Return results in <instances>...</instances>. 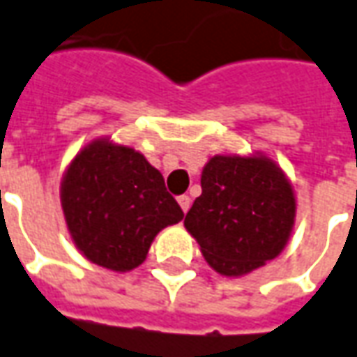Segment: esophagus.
<instances>
[{"mask_svg":"<svg viewBox=\"0 0 357 357\" xmlns=\"http://www.w3.org/2000/svg\"><path fill=\"white\" fill-rule=\"evenodd\" d=\"M178 203H179V207H181V211H183V213H188L189 207H191V199H189V195H179Z\"/></svg>","mask_w":357,"mask_h":357,"instance_id":"obj_1","label":"esophagus"}]
</instances>
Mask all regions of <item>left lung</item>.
<instances>
[{
  "instance_id": "8db88e82",
  "label": "left lung",
  "mask_w": 357,
  "mask_h": 357,
  "mask_svg": "<svg viewBox=\"0 0 357 357\" xmlns=\"http://www.w3.org/2000/svg\"><path fill=\"white\" fill-rule=\"evenodd\" d=\"M201 189L183 225L217 273L240 278L283 252L297 201L273 160L261 152L217 154L203 168Z\"/></svg>"
}]
</instances>
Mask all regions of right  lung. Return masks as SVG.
I'll return each mask as SVG.
<instances>
[{"label": "right lung", "instance_id": "1", "mask_svg": "<svg viewBox=\"0 0 357 357\" xmlns=\"http://www.w3.org/2000/svg\"><path fill=\"white\" fill-rule=\"evenodd\" d=\"M60 203L76 248L119 273L138 268L160 230L183 219L158 169L107 137L91 140L68 164Z\"/></svg>", "mask_w": 357, "mask_h": 357}]
</instances>
